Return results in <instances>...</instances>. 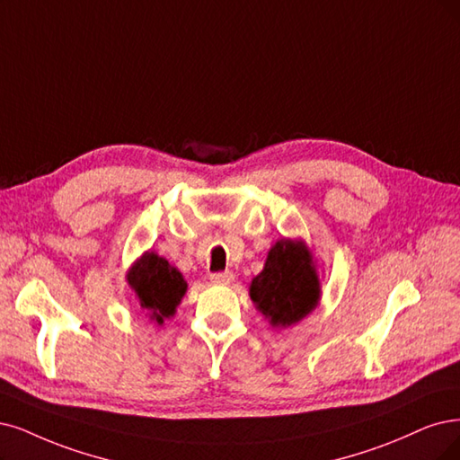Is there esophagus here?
Returning a JSON list of instances; mask_svg holds the SVG:
<instances>
[{
    "instance_id": "obj_1",
    "label": "esophagus",
    "mask_w": 460,
    "mask_h": 460,
    "mask_svg": "<svg viewBox=\"0 0 460 460\" xmlns=\"http://www.w3.org/2000/svg\"><path fill=\"white\" fill-rule=\"evenodd\" d=\"M210 280H212L214 284H231V282L234 280V275L231 273V270H226V273H214V275L210 277Z\"/></svg>"
}]
</instances>
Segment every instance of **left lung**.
<instances>
[{
	"label": "left lung",
	"instance_id": "obj_1",
	"mask_svg": "<svg viewBox=\"0 0 460 460\" xmlns=\"http://www.w3.org/2000/svg\"><path fill=\"white\" fill-rule=\"evenodd\" d=\"M250 297L275 328L294 326L313 313L320 280L307 244L282 239L270 248L263 270L250 284Z\"/></svg>",
	"mask_w": 460,
	"mask_h": 460
}]
</instances>
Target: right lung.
<instances>
[{"mask_svg": "<svg viewBox=\"0 0 460 460\" xmlns=\"http://www.w3.org/2000/svg\"><path fill=\"white\" fill-rule=\"evenodd\" d=\"M127 282L138 297L140 307L147 311L149 318L157 324H163L164 318L174 316L187 290V282L180 270L155 252H146L128 269Z\"/></svg>", "mask_w": 460, "mask_h": 460, "instance_id": "obj_1", "label": "right lung"}]
</instances>
